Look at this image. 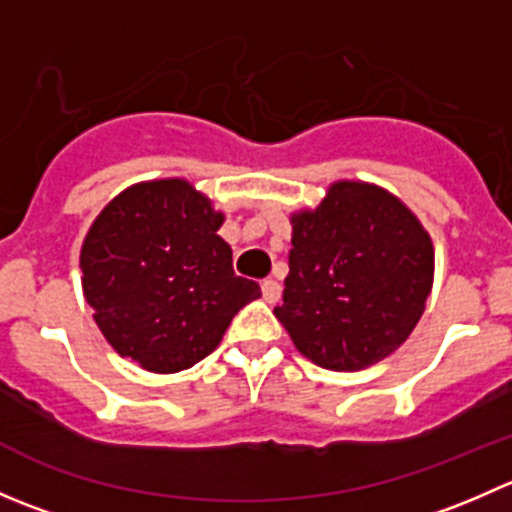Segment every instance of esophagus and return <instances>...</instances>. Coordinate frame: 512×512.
I'll return each instance as SVG.
<instances>
[{"label": "esophagus", "mask_w": 512, "mask_h": 512, "mask_svg": "<svg viewBox=\"0 0 512 512\" xmlns=\"http://www.w3.org/2000/svg\"><path fill=\"white\" fill-rule=\"evenodd\" d=\"M262 297H265L267 304H277L282 297V285L277 280H265L262 282Z\"/></svg>", "instance_id": "esophagus-1"}]
</instances>
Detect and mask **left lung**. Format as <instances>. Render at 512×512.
<instances>
[{"label": "left lung", "instance_id": "obj_1", "mask_svg": "<svg viewBox=\"0 0 512 512\" xmlns=\"http://www.w3.org/2000/svg\"><path fill=\"white\" fill-rule=\"evenodd\" d=\"M433 285V245L389 190L329 185L319 208L292 215V250L275 317L322 369L359 371L414 332Z\"/></svg>", "mask_w": 512, "mask_h": 512}]
</instances>
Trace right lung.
I'll return each instance as SVG.
<instances>
[{
	"instance_id": "obj_1",
	"label": "right lung",
	"mask_w": 512,
	"mask_h": 512,
	"mask_svg": "<svg viewBox=\"0 0 512 512\" xmlns=\"http://www.w3.org/2000/svg\"><path fill=\"white\" fill-rule=\"evenodd\" d=\"M223 220L183 178L131 185L101 210L81 247V285L118 354L156 374L190 369L260 297L232 270Z\"/></svg>"
}]
</instances>
